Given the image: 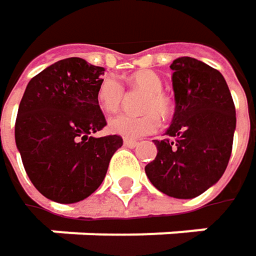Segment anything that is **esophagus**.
<instances>
[{
	"mask_svg": "<svg viewBox=\"0 0 256 256\" xmlns=\"http://www.w3.org/2000/svg\"><path fill=\"white\" fill-rule=\"evenodd\" d=\"M124 144H125L126 147H130V148H134V147H137V146H138V142H136V140H130V138H125V140H124Z\"/></svg>",
	"mask_w": 256,
	"mask_h": 256,
	"instance_id": "34e87169",
	"label": "esophagus"
}]
</instances>
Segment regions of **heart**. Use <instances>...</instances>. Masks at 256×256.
<instances>
[{
  "label": "heart",
  "mask_w": 256,
  "mask_h": 256,
  "mask_svg": "<svg viewBox=\"0 0 256 256\" xmlns=\"http://www.w3.org/2000/svg\"><path fill=\"white\" fill-rule=\"evenodd\" d=\"M132 86L147 92L142 103L143 114H118L109 120V131L126 138H140L154 132L159 128V116L166 118L172 112L171 98L162 91V78L153 70H137L130 76ZM125 97V88L116 76L109 75L98 85L97 100L104 112L119 110Z\"/></svg>",
  "instance_id": "heart-1"
}]
</instances>
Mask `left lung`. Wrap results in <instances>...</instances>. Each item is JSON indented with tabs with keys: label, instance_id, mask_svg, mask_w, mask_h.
<instances>
[{
	"label": "left lung",
	"instance_id": "left-lung-1",
	"mask_svg": "<svg viewBox=\"0 0 256 256\" xmlns=\"http://www.w3.org/2000/svg\"><path fill=\"white\" fill-rule=\"evenodd\" d=\"M176 113L158 154L146 165L150 182L176 199H192L224 174L233 148L236 109L224 76L192 57L172 62Z\"/></svg>",
	"mask_w": 256,
	"mask_h": 256
}]
</instances>
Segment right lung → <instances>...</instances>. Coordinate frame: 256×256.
I'll return each instance as SVG.
<instances>
[{"instance_id":"add662e5","label":"right lung","mask_w":256,"mask_h":256,"mask_svg":"<svg viewBox=\"0 0 256 256\" xmlns=\"http://www.w3.org/2000/svg\"><path fill=\"white\" fill-rule=\"evenodd\" d=\"M104 69L80 57L60 60L29 80L14 126L16 146L35 188L75 204L103 182L120 136L91 137L108 122L97 100Z\"/></svg>"}]
</instances>
